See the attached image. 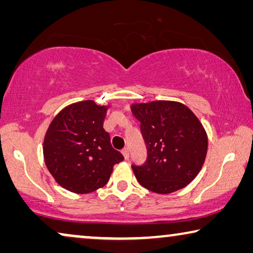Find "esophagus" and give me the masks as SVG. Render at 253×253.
<instances>
[{
	"label": "esophagus",
	"mask_w": 253,
	"mask_h": 253,
	"mask_svg": "<svg viewBox=\"0 0 253 253\" xmlns=\"http://www.w3.org/2000/svg\"><path fill=\"white\" fill-rule=\"evenodd\" d=\"M122 154H123V157H124V159H126V160L129 159V150H127V148H124V150L122 151Z\"/></svg>",
	"instance_id": "34e87169"
}]
</instances>
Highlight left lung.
Returning a JSON list of instances; mask_svg holds the SVG:
<instances>
[{
    "mask_svg": "<svg viewBox=\"0 0 253 253\" xmlns=\"http://www.w3.org/2000/svg\"><path fill=\"white\" fill-rule=\"evenodd\" d=\"M147 147L144 165H132L139 184L152 192L171 193L193 181L207 153V134L183 103L152 101L131 106Z\"/></svg>",
    "mask_w": 253,
    "mask_h": 253,
    "instance_id": "obj_1",
    "label": "left lung"
}]
</instances>
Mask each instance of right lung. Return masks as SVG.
<instances>
[{
    "label": "right lung",
    "mask_w": 253,
    "mask_h": 253,
    "mask_svg": "<svg viewBox=\"0 0 253 253\" xmlns=\"http://www.w3.org/2000/svg\"><path fill=\"white\" fill-rule=\"evenodd\" d=\"M106 106L92 100L74 103L53 120L43 141L48 170L58 184L75 193H89L109 181L123 155L114 150L103 129Z\"/></svg>",
    "instance_id": "right-lung-1"
}]
</instances>
